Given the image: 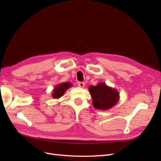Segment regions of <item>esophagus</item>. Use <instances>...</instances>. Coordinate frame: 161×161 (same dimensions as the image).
<instances>
[{"instance_id":"34e87169","label":"esophagus","mask_w":161,"mask_h":161,"mask_svg":"<svg viewBox=\"0 0 161 161\" xmlns=\"http://www.w3.org/2000/svg\"><path fill=\"white\" fill-rule=\"evenodd\" d=\"M85 83L83 82H78V85H79V86L80 87H82V88H83V87L85 86Z\"/></svg>"}]
</instances>
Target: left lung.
Here are the masks:
<instances>
[{
  "label": "left lung",
  "mask_w": 161,
  "mask_h": 161,
  "mask_svg": "<svg viewBox=\"0 0 161 161\" xmlns=\"http://www.w3.org/2000/svg\"><path fill=\"white\" fill-rule=\"evenodd\" d=\"M94 108L99 110H108L113 108L119 99L117 89L109 86L103 82L89 87Z\"/></svg>",
  "instance_id": "left-lung-1"
}]
</instances>
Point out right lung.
Returning <instances> with one entry per match:
<instances>
[{
  "label": "right lung",
  "mask_w": 161,
  "mask_h": 161,
  "mask_svg": "<svg viewBox=\"0 0 161 161\" xmlns=\"http://www.w3.org/2000/svg\"><path fill=\"white\" fill-rule=\"evenodd\" d=\"M72 86V83L69 82H62L59 85L55 86L52 91V96L53 99H59L62 96L64 95L65 92Z\"/></svg>",
  "instance_id": "right-lung-1"
}]
</instances>
